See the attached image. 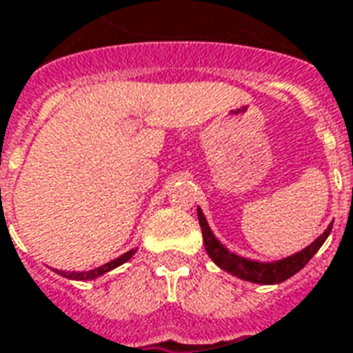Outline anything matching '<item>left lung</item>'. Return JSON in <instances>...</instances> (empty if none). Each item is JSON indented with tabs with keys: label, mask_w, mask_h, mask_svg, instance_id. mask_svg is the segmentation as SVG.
Masks as SVG:
<instances>
[{
	"label": "left lung",
	"mask_w": 353,
	"mask_h": 353,
	"mask_svg": "<svg viewBox=\"0 0 353 353\" xmlns=\"http://www.w3.org/2000/svg\"><path fill=\"white\" fill-rule=\"evenodd\" d=\"M196 214H199V224L203 230V239H205V249H207L208 257L212 259L218 267L228 270L230 274L247 280V282H255V284H280L290 276H294L313 259V255L321 249V245L325 243V239L332 230V224H330L323 236L317 237L311 245L305 247L303 251H299L296 255H292V257L282 259L278 263H255V261L237 257L234 253H230L226 247L220 245L216 237L212 236L201 208L196 210Z\"/></svg>",
	"instance_id": "8db88e82"
}]
</instances>
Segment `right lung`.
I'll list each match as a JSON object with an SVG mask.
<instances>
[{
    "label": "right lung",
    "instance_id": "obj_1",
    "mask_svg": "<svg viewBox=\"0 0 353 353\" xmlns=\"http://www.w3.org/2000/svg\"><path fill=\"white\" fill-rule=\"evenodd\" d=\"M133 253H135V251H127L125 255L114 259V261H110V263H106V265L94 268V270H86V272H65V270H59V274L65 278H73V280H92V278L100 276V274H104V272H110L112 268L123 265L125 261H129V259L133 257Z\"/></svg>",
    "mask_w": 353,
    "mask_h": 353
}]
</instances>
